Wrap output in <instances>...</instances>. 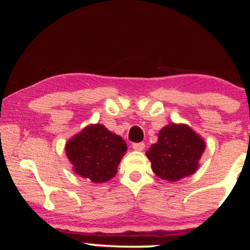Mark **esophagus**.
Masks as SVG:
<instances>
[{"label":"esophagus","mask_w":250,"mask_h":250,"mask_svg":"<svg viewBox=\"0 0 250 250\" xmlns=\"http://www.w3.org/2000/svg\"><path fill=\"white\" fill-rule=\"evenodd\" d=\"M133 149H135V150H143L145 149V143H133Z\"/></svg>","instance_id":"34e87169"}]
</instances>
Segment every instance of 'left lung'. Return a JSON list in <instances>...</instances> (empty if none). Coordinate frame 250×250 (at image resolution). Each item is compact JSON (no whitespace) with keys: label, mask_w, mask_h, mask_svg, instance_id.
<instances>
[{"label":"left lung","mask_w":250,"mask_h":250,"mask_svg":"<svg viewBox=\"0 0 250 250\" xmlns=\"http://www.w3.org/2000/svg\"><path fill=\"white\" fill-rule=\"evenodd\" d=\"M202 137L186 125H166L159 140L147 151L153 171L160 179L175 181L194 174L205 151Z\"/></svg>","instance_id":"8db88e82"}]
</instances>
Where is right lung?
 <instances>
[{"instance_id":"add662e5","label":"right lung","mask_w":250,"mask_h":250,"mask_svg":"<svg viewBox=\"0 0 250 250\" xmlns=\"http://www.w3.org/2000/svg\"><path fill=\"white\" fill-rule=\"evenodd\" d=\"M125 151L127 145L122 137L103 125H88L65 145L74 171L94 183L107 182L115 176Z\"/></svg>"}]
</instances>
